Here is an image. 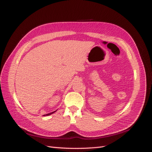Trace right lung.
<instances>
[{
	"label": "right lung",
	"instance_id": "1",
	"mask_svg": "<svg viewBox=\"0 0 152 152\" xmlns=\"http://www.w3.org/2000/svg\"><path fill=\"white\" fill-rule=\"evenodd\" d=\"M56 111H53V112H52V113H48V114H46V115H44L43 116H48V115H51V114H53V113H55Z\"/></svg>",
	"mask_w": 152,
	"mask_h": 152
}]
</instances>
